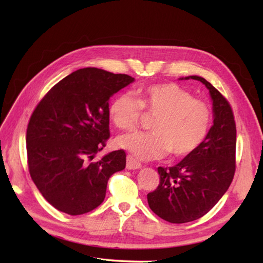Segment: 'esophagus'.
<instances>
[{
  "instance_id": "1",
  "label": "esophagus",
  "mask_w": 263,
  "mask_h": 263,
  "mask_svg": "<svg viewBox=\"0 0 263 263\" xmlns=\"http://www.w3.org/2000/svg\"><path fill=\"white\" fill-rule=\"evenodd\" d=\"M142 165L140 161H138L133 156L131 155H127L126 157V168L127 170H139L141 168Z\"/></svg>"
}]
</instances>
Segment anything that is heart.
Segmentation results:
<instances>
[{"mask_svg": "<svg viewBox=\"0 0 263 263\" xmlns=\"http://www.w3.org/2000/svg\"><path fill=\"white\" fill-rule=\"evenodd\" d=\"M142 110L155 116L150 124L153 132H135L117 139L121 148L139 159H157L168 153L174 157H186L209 136L212 122L209 105L175 83L141 87L137 98L122 93L110 104L109 116L117 128L132 131L141 123Z\"/></svg>", "mask_w": 263, "mask_h": 263, "instance_id": "heart-1", "label": "heart"}]
</instances>
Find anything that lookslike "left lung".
<instances>
[{
  "mask_svg": "<svg viewBox=\"0 0 263 263\" xmlns=\"http://www.w3.org/2000/svg\"><path fill=\"white\" fill-rule=\"evenodd\" d=\"M209 89L214 105V125L197 152L173 167H158L159 184L147 194L148 204L161 219L183 224L210 211L230 187L236 170V124L231 104L210 82L198 76Z\"/></svg>",
  "mask_w": 263,
  "mask_h": 263,
  "instance_id": "left-lung-1",
  "label": "left lung"
}]
</instances>
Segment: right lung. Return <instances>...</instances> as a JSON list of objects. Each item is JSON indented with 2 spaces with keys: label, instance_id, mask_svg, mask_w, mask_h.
Listing matches in <instances>:
<instances>
[{
  "label": "right lung",
  "instance_id": "1",
  "mask_svg": "<svg viewBox=\"0 0 263 263\" xmlns=\"http://www.w3.org/2000/svg\"><path fill=\"white\" fill-rule=\"evenodd\" d=\"M133 80L97 68L77 70L33 109L27 126L28 168L54 208L71 216L93 210L105 199L109 177L125 168L123 149L92 159L109 139V98Z\"/></svg>",
  "mask_w": 263,
  "mask_h": 263
}]
</instances>
